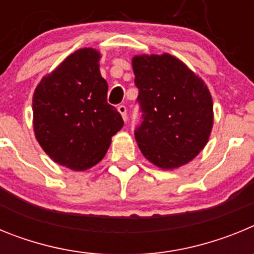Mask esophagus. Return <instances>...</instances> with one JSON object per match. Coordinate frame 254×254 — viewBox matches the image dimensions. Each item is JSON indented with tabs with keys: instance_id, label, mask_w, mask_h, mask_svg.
<instances>
[{
	"instance_id": "1",
	"label": "esophagus",
	"mask_w": 254,
	"mask_h": 254,
	"mask_svg": "<svg viewBox=\"0 0 254 254\" xmlns=\"http://www.w3.org/2000/svg\"><path fill=\"white\" fill-rule=\"evenodd\" d=\"M118 112L121 113V116H122L123 120H127V108H126V105H118Z\"/></svg>"
}]
</instances>
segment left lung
<instances>
[{"instance_id": "obj_1", "label": "left lung", "mask_w": 254, "mask_h": 254, "mask_svg": "<svg viewBox=\"0 0 254 254\" xmlns=\"http://www.w3.org/2000/svg\"><path fill=\"white\" fill-rule=\"evenodd\" d=\"M132 68L142 112L134 137L143 156L164 170L193 160L214 125L205 81L169 53L134 56Z\"/></svg>"}]
</instances>
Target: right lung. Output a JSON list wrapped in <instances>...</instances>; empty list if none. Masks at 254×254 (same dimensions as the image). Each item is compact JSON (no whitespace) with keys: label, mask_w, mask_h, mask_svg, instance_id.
I'll return each mask as SVG.
<instances>
[{"label":"right lung","mask_w":254,"mask_h":254,"mask_svg":"<svg viewBox=\"0 0 254 254\" xmlns=\"http://www.w3.org/2000/svg\"><path fill=\"white\" fill-rule=\"evenodd\" d=\"M100 53L81 48L44 76L33 95V127L55 163L86 170L99 163L123 127L120 112L107 103Z\"/></svg>","instance_id":"add662e5"}]
</instances>
